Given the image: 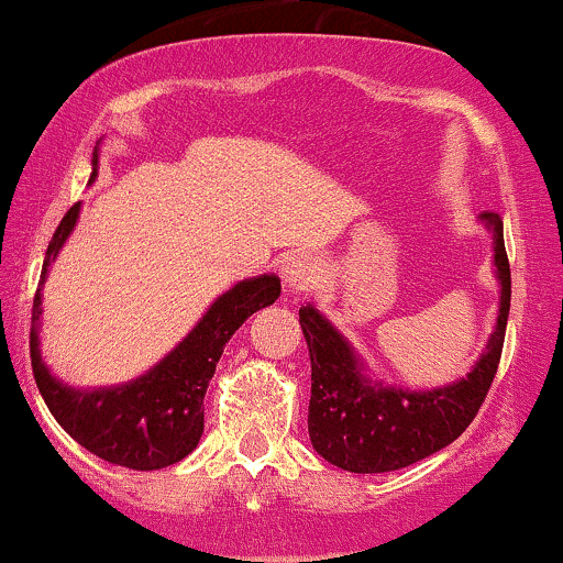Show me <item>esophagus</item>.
I'll use <instances>...</instances> for the list:
<instances>
[{"instance_id": "34e87169", "label": "esophagus", "mask_w": 563, "mask_h": 563, "mask_svg": "<svg viewBox=\"0 0 563 563\" xmlns=\"http://www.w3.org/2000/svg\"><path fill=\"white\" fill-rule=\"evenodd\" d=\"M317 273H320V262L309 254H290L280 264L283 283H286L288 288H296V290L309 288L311 283H314Z\"/></svg>"}]
</instances>
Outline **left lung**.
I'll list each match as a JSON object with an SVG mask.
<instances>
[{"mask_svg":"<svg viewBox=\"0 0 563 563\" xmlns=\"http://www.w3.org/2000/svg\"><path fill=\"white\" fill-rule=\"evenodd\" d=\"M479 220L493 233L500 299L496 328L466 377L428 390L375 380L349 338L314 303L299 309L311 358L309 440L324 462L356 475L396 472L445 449L470 428L496 377L511 307L504 220L496 212H483Z\"/></svg>","mask_w":563,"mask_h":563,"instance_id":"obj_1","label":"left lung"}]
</instances>
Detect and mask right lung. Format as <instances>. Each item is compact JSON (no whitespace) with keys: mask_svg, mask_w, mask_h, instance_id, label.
I'll return each mask as SVG.
<instances>
[{"mask_svg":"<svg viewBox=\"0 0 563 563\" xmlns=\"http://www.w3.org/2000/svg\"><path fill=\"white\" fill-rule=\"evenodd\" d=\"M91 162L93 173L88 183L97 180L99 144L93 148ZM78 214L80 201L67 209L59 228L54 230L44 256L42 280L33 296L31 364L38 393L59 428L93 456L141 472L178 464L199 445L205 432V393L222 349L254 311L275 303L280 296V277H246L217 296L191 333L135 380L104 385V388L101 385L76 388L54 377L46 367L38 330H42V288L46 275L76 230Z\"/></svg>","mask_w":563,"mask_h":563,"instance_id":"right-lung-1","label":"right lung"}]
</instances>
